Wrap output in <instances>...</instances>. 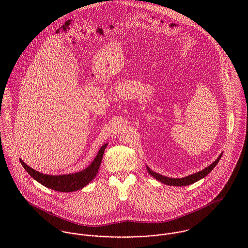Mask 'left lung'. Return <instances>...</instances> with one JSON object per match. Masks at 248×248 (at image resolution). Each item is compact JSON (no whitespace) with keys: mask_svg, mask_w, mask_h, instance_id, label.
<instances>
[{"mask_svg":"<svg viewBox=\"0 0 248 248\" xmlns=\"http://www.w3.org/2000/svg\"><path fill=\"white\" fill-rule=\"evenodd\" d=\"M222 154L217 157V160H215L213 162L211 165H209L208 167H206L204 170L201 171V172H198L196 174H193L191 176H188V177H180V178H172V177H167L162 176V175H159L155 172H153L149 167H147V171L148 173L155 178H156L157 180H159L160 182L166 184V185H172V186H186V185H189V184H193L195 183L196 181L203 178L204 177H206L213 169L214 167L217 164V162L219 161L220 157H221Z\"/></svg>","mask_w":248,"mask_h":248,"instance_id":"left-lung-1","label":"left lung"}]
</instances>
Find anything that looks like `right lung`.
Returning <instances> with one entry per match:
<instances>
[{
	"instance_id": "add662e5",
	"label": "right lung",
	"mask_w": 248,
	"mask_h": 248,
	"mask_svg": "<svg viewBox=\"0 0 248 248\" xmlns=\"http://www.w3.org/2000/svg\"><path fill=\"white\" fill-rule=\"evenodd\" d=\"M107 145L108 144H104L100 148L97 155L87 169L75 174L61 176L44 175L28 166L22 159H20V162L23 165V167L27 170V172L42 185L59 192H73L82 189L96 177Z\"/></svg>"
}]
</instances>
